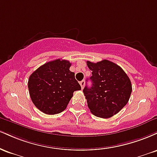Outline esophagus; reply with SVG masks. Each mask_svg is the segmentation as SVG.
Here are the masks:
<instances>
[{"mask_svg": "<svg viewBox=\"0 0 157 157\" xmlns=\"http://www.w3.org/2000/svg\"><path fill=\"white\" fill-rule=\"evenodd\" d=\"M80 86H81V88H82V89H83L84 86H85V80L80 81Z\"/></svg>", "mask_w": 157, "mask_h": 157, "instance_id": "1", "label": "esophagus"}]
</instances>
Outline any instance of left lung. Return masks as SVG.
Here are the masks:
<instances>
[{
	"label": "left lung",
	"instance_id": "8db88e82",
	"mask_svg": "<svg viewBox=\"0 0 157 157\" xmlns=\"http://www.w3.org/2000/svg\"><path fill=\"white\" fill-rule=\"evenodd\" d=\"M87 66L92 71V86L83 89L88 107L96 117H111L128 102L132 91L130 79L120 66L108 60L87 61Z\"/></svg>",
	"mask_w": 157,
	"mask_h": 157
}]
</instances>
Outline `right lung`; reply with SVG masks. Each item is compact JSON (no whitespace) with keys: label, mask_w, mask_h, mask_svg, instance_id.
Listing matches in <instances>:
<instances>
[{"label":"right lung","mask_w":157,"mask_h":157,"mask_svg":"<svg viewBox=\"0 0 157 157\" xmlns=\"http://www.w3.org/2000/svg\"><path fill=\"white\" fill-rule=\"evenodd\" d=\"M68 60L50 61L30 75L28 88L32 101L46 114H56L67 107L73 93L81 89L75 73L69 70Z\"/></svg>","instance_id":"right-lung-1"}]
</instances>
